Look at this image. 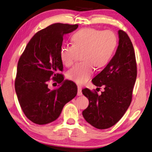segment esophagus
<instances>
[{
	"label": "esophagus",
	"instance_id": "1",
	"mask_svg": "<svg viewBox=\"0 0 152 152\" xmlns=\"http://www.w3.org/2000/svg\"><path fill=\"white\" fill-rule=\"evenodd\" d=\"M77 95L78 96H81L82 95V92H81V88L80 86H78L77 87Z\"/></svg>",
	"mask_w": 152,
	"mask_h": 152
}]
</instances>
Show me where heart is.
Returning <instances> with one entry per match:
<instances>
[{"label": "heart", "mask_w": 152, "mask_h": 152, "mask_svg": "<svg viewBox=\"0 0 152 152\" xmlns=\"http://www.w3.org/2000/svg\"><path fill=\"white\" fill-rule=\"evenodd\" d=\"M72 45H64L60 59L66 66L75 61L78 53L83 61L77 64L67 73V77L77 84H84L91 77L94 66L102 68L108 63L117 45V37L112 31L83 28L71 37Z\"/></svg>", "instance_id": "heart-1"}]
</instances>
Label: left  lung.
Listing matches in <instances>:
<instances>
[{
    "instance_id": "obj_1",
    "label": "left lung",
    "mask_w": 152,
    "mask_h": 152,
    "mask_svg": "<svg viewBox=\"0 0 152 152\" xmlns=\"http://www.w3.org/2000/svg\"><path fill=\"white\" fill-rule=\"evenodd\" d=\"M118 45L115 54L102 72L92 79L94 85L103 86L100 95L88 88L82 93L89 101L82 112L85 120L97 129L115 125L128 109L137 71L134 47L127 34L118 30Z\"/></svg>"
}]
</instances>
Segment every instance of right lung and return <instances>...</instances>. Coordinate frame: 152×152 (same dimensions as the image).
<instances>
[{"label": "right lung", "instance_id": "add662e5", "mask_svg": "<svg viewBox=\"0 0 152 152\" xmlns=\"http://www.w3.org/2000/svg\"><path fill=\"white\" fill-rule=\"evenodd\" d=\"M77 25L55 23L33 36L19 59L15 90L25 116L34 124L45 125L56 121L66 103L77 93L73 81L64 80L60 49L64 35L77 29ZM52 78L61 86L50 91Z\"/></svg>", "mask_w": 152, "mask_h": 152}]
</instances>
